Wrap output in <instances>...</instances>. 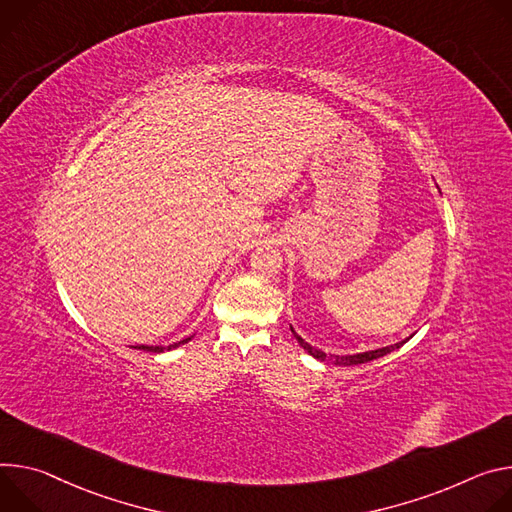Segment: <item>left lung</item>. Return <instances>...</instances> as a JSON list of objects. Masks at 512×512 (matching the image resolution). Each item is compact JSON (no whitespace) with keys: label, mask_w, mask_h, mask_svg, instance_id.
<instances>
[{"label":"left lung","mask_w":512,"mask_h":512,"mask_svg":"<svg viewBox=\"0 0 512 512\" xmlns=\"http://www.w3.org/2000/svg\"><path fill=\"white\" fill-rule=\"evenodd\" d=\"M291 331H293V335L297 337V342H299V346L305 350V352H309L313 358H317V360H321V362H331V364H339V366H354V364H364V362H370V360H376V358H382V356H386V354H390L392 350H396V348H401L403 344H407L409 339L413 337V335H409V337H405V339H401V342H396V344H390V346H384V348H376V350H368V352H360V354H346V356H337V354H325V352H321V350H317V348H313L311 344H307L305 339L295 331V327L291 325Z\"/></svg>","instance_id":"obj_1"}]
</instances>
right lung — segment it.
Listing matches in <instances>:
<instances>
[{"label":"right lung","instance_id":"right-lung-1","mask_svg":"<svg viewBox=\"0 0 512 512\" xmlns=\"http://www.w3.org/2000/svg\"><path fill=\"white\" fill-rule=\"evenodd\" d=\"M195 335V333H193ZM193 335H189V337H185V339H181V342H175V344H168V346H132L134 350H144V352H152V354H160V352H168V350H175V348H179V346H185L187 342H191V337Z\"/></svg>","mask_w":512,"mask_h":512}]
</instances>
